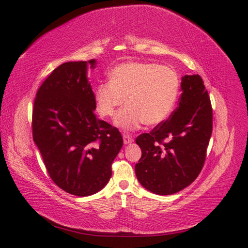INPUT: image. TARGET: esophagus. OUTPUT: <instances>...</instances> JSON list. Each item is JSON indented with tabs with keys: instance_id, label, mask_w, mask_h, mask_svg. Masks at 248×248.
Wrapping results in <instances>:
<instances>
[{
	"instance_id": "1",
	"label": "esophagus",
	"mask_w": 248,
	"mask_h": 248,
	"mask_svg": "<svg viewBox=\"0 0 248 248\" xmlns=\"http://www.w3.org/2000/svg\"><path fill=\"white\" fill-rule=\"evenodd\" d=\"M123 140H124V144L125 145H128V144H131V142H133V138L128 133H124L123 134Z\"/></svg>"
}]
</instances>
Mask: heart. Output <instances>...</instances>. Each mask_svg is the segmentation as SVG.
I'll list each match as a JSON object with an SVG mask.
<instances>
[{"instance_id":"b5f03b06","label":"heart","mask_w":248,"mask_h":248,"mask_svg":"<svg viewBox=\"0 0 248 248\" xmlns=\"http://www.w3.org/2000/svg\"><path fill=\"white\" fill-rule=\"evenodd\" d=\"M110 81L96 88L94 99L102 117L118 112L115 124L122 129L133 130L145 122L148 126L162 123L176 104L180 80L175 70L154 63L130 62L117 66L110 72Z\"/></svg>"}]
</instances>
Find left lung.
<instances>
[{"label":"left lung","instance_id":"8db88e82","mask_svg":"<svg viewBox=\"0 0 248 248\" xmlns=\"http://www.w3.org/2000/svg\"><path fill=\"white\" fill-rule=\"evenodd\" d=\"M179 107L150 133L136 140L141 157L136 164L139 182L160 196L190 185L201 172L212 133V108L199 74L184 76Z\"/></svg>","mask_w":248,"mask_h":248}]
</instances>
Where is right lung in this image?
I'll list each match as a JSON object with an SVG mask.
<instances>
[{
  "label": "right lung",
  "mask_w": 248,
  "mask_h": 248,
  "mask_svg": "<svg viewBox=\"0 0 248 248\" xmlns=\"http://www.w3.org/2000/svg\"><path fill=\"white\" fill-rule=\"evenodd\" d=\"M96 64L90 60L60 65L34 101L33 140L47 172L60 188L78 197L92 196L108 184L123 146L119 130L94 114L87 73Z\"/></svg>",
  "instance_id": "add662e5"
}]
</instances>
